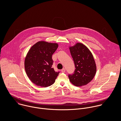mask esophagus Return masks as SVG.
Segmentation results:
<instances>
[{
  "label": "esophagus",
  "mask_w": 121,
  "mask_h": 121,
  "mask_svg": "<svg viewBox=\"0 0 121 121\" xmlns=\"http://www.w3.org/2000/svg\"><path fill=\"white\" fill-rule=\"evenodd\" d=\"M61 72H62V73H65V71H66V69L64 68V69H61Z\"/></svg>",
  "instance_id": "1"
}]
</instances>
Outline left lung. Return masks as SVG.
Returning <instances> with one entry per match:
<instances>
[{
  "instance_id": "obj_1",
  "label": "left lung",
  "mask_w": 121,
  "mask_h": 121,
  "mask_svg": "<svg viewBox=\"0 0 121 121\" xmlns=\"http://www.w3.org/2000/svg\"><path fill=\"white\" fill-rule=\"evenodd\" d=\"M75 69L73 73L69 75L70 82L75 86L86 85L94 78L96 66L94 57L84 45L77 43L69 47Z\"/></svg>"
}]
</instances>
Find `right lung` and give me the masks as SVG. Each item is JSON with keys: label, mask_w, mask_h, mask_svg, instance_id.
<instances>
[{"label": "right lung", "mask_w": 121, "mask_h": 121, "mask_svg": "<svg viewBox=\"0 0 121 121\" xmlns=\"http://www.w3.org/2000/svg\"><path fill=\"white\" fill-rule=\"evenodd\" d=\"M58 47L57 43L39 41L27 53L25 69L28 77L35 85L47 87L54 83L60 72H55L52 68V55Z\"/></svg>", "instance_id": "1"}]
</instances>
